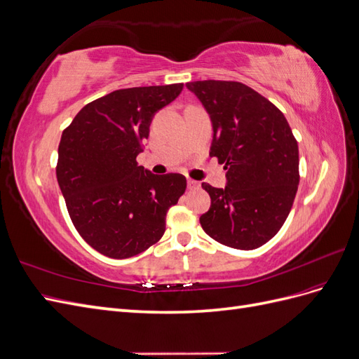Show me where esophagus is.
<instances>
[{"label": "esophagus", "instance_id": "obj_1", "mask_svg": "<svg viewBox=\"0 0 359 359\" xmlns=\"http://www.w3.org/2000/svg\"><path fill=\"white\" fill-rule=\"evenodd\" d=\"M187 187H189L190 190H196V189H199V182L194 181V180H189V181H187Z\"/></svg>", "mask_w": 359, "mask_h": 359}]
</instances>
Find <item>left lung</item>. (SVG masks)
<instances>
[{"label": "left lung", "mask_w": 359, "mask_h": 359, "mask_svg": "<svg viewBox=\"0 0 359 359\" xmlns=\"http://www.w3.org/2000/svg\"><path fill=\"white\" fill-rule=\"evenodd\" d=\"M187 88L211 115L210 156L227 170L224 189L202 182L211 198L202 229L232 248L264 245L285 224L299 184L298 142L287 119L241 82L196 81Z\"/></svg>", "instance_id": "obj_1"}]
</instances>
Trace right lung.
<instances>
[{
  "label": "right lung",
  "instance_id": "1",
  "mask_svg": "<svg viewBox=\"0 0 359 359\" xmlns=\"http://www.w3.org/2000/svg\"><path fill=\"white\" fill-rule=\"evenodd\" d=\"M182 83L116 90L88 104L64 128L57 180L73 226L97 252L127 259L160 241L166 212L187 189L181 173L137 166L154 114Z\"/></svg>",
  "mask_w": 359,
  "mask_h": 359
}]
</instances>
